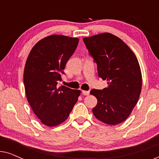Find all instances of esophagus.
Instances as JSON below:
<instances>
[{"instance_id": "1", "label": "esophagus", "mask_w": 159, "mask_h": 159, "mask_svg": "<svg viewBox=\"0 0 159 159\" xmlns=\"http://www.w3.org/2000/svg\"><path fill=\"white\" fill-rule=\"evenodd\" d=\"M82 94L84 95H88L90 94V91H88V90H82Z\"/></svg>"}]
</instances>
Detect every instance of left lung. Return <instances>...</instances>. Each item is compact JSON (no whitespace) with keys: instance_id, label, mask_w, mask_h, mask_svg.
<instances>
[{"instance_id":"left-lung-1","label":"left lung","mask_w":159,"mask_h":159,"mask_svg":"<svg viewBox=\"0 0 159 159\" xmlns=\"http://www.w3.org/2000/svg\"><path fill=\"white\" fill-rule=\"evenodd\" d=\"M83 41L97 64L99 77L108 84L90 91L98 100L93 114L102 122L118 125L129 116L140 97L142 75L138 61L125 43L111 33L84 38Z\"/></svg>"}]
</instances>
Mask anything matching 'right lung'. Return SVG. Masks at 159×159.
<instances>
[{
	"label": "right lung",
	"instance_id": "1",
	"mask_svg": "<svg viewBox=\"0 0 159 159\" xmlns=\"http://www.w3.org/2000/svg\"><path fill=\"white\" fill-rule=\"evenodd\" d=\"M79 39L53 34L32 48L26 61L24 84L28 103L38 119L48 127L68 118L81 91L58 86Z\"/></svg>",
	"mask_w": 159,
	"mask_h": 159
}]
</instances>
